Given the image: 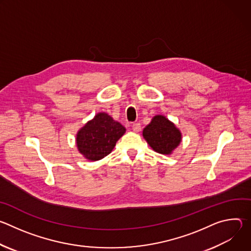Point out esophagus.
<instances>
[{"label": "esophagus", "instance_id": "esophagus-1", "mask_svg": "<svg viewBox=\"0 0 251 251\" xmlns=\"http://www.w3.org/2000/svg\"><path fill=\"white\" fill-rule=\"evenodd\" d=\"M132 129H133V131L134 132H139V131H141V124L140 123H133V125H132Z\"/></svg>", "mask_w": 251, "mask_h": 251}]
</instances>
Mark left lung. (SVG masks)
<instances>
[{"instance_id": "8db88e82", "label": "left lung", "mask_w": 251, "mask_h": 251, "mask_svg": "<svg viewBox=\"0 0 251 251\" xmlns=\"http://www.w3.org/2000/svg\"><path fill=\"white\" fill-rule=\"evenodd\" d=\"M143 137L157 153L170 155L180 145L182 133L163 115H156L143 130Z\"/></svg>"}]
</instances>
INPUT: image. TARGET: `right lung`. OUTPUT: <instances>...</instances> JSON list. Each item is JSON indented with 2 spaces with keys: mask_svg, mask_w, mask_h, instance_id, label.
<instances>
[{
  "mask_svg": "<svg viewBox=\"0 0 251 251\" xmlns=\"http://www.w3.org/2000/svg\"><path fill=\"white\" fill-rule=\"evenodd\" d=\"M126 129L105 112L88 121L76 134V146L88 161H98L109 155Z\"/></svg>",
  "mask_w": 251,
  "mask_h": 251,
  "instance_id": "add662e5",
  "label": "right lung"
}]
</instances>
